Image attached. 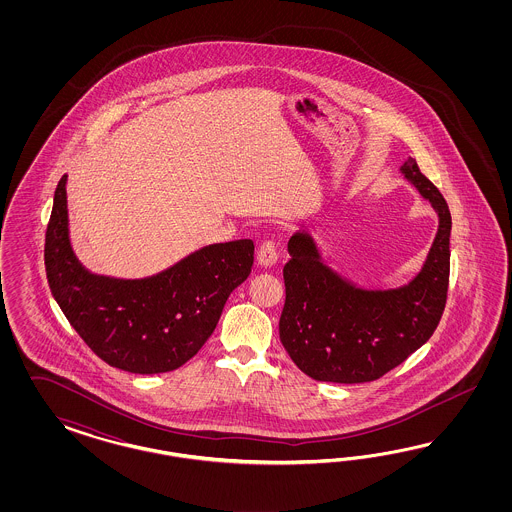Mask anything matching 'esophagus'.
I'll use <instances>...</instances> for the list:
<instances>
[{
	"mask_svg": "<svg viewBox=\"0 0 512 512\" xmlns=\"http://www.w3.org/2000/svg\"><path fill=\"white\" fill-rule=\"evenodd\" d=\"M278 246H276V242L274 240H266L261 244V248H259V253H257V261L261 266H274V264L278 263Z\"/></svg>",
	"mask_w": 512,
	"mask_h": 512,
	"instance_id": "34e87169",
	"label": "esophagus"
}]
</instances>
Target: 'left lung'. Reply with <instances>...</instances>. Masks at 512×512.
Here are the masks:
<instances>
[{
    "label": "left lung",
    "mask_w": 512,
    "mask_h": 512,
    "mask_svg": "<svg viewBox=\"0 0 512 512\" xmlns=\"http://www.w3.org/2000/svg\"><path fill=\"white\" fill-rule=\"evenodd\" d=\"M400 172L437 214L434 242L407 283L358 285L326 263L313 234L296 231L289 238L279 338L296 366L315 381H375L420 349L439 325L449 287V206L413 157L403 161Z\"/></svg>",
    "instance_id": "1"
}]
</instances>
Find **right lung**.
<instances>
[{
  "instance_id": "right-lung-1",
  "label": "right lung",
  "mask_w": 512,
  "mask_h": 512,
  "mask_svg": "<svg viewBox=\"0 0 512 512\" xmlns=\"http://www.w3.org/2000/svg\"><path fill=\"white\" fill-rule=\"evenodd\" d=\"M65 186L62 176L45 244L48 285L63 315L93 353L118 370L150 375L184 366L251 274L253 240L204 246L146 278L95 274L71 244Z\"/></svg>"
}]
</instances>
